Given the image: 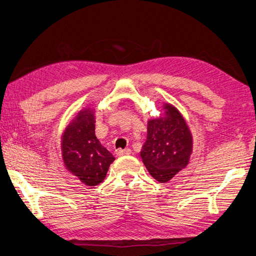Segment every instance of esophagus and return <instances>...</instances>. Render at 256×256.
<instances>
[{
    "label": "esophagus",
    "instance_id": "34e87169",
    "mask_svg": "<svg viewBox=\"0 0 256 256\" xmlns=\"http://www.w3.org/2000/svg\"><path fill=\"white\" fill-rule=\"evenodd\" d=\"M131 153L132 151L130 150V148H125V150H120H120L116 151V154L118 156H128V154H131Z\"/></svg>",
    "mask_w": 256,
    "mask_h": 256
}]
</instances>
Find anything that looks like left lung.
I'll use <instances>...</instances> for the list:
<instances>
[{
	"instance_id": "left-lung-1",
	"label": "left lung",
	"mask_w": 256,
	"mask_h": 256,
	"mask_svg": "<svg viewBox=\"0 0 256 256\" xmlns=\"http://www.w3.org/2000/svg\"><path fill=\"white\" fill-rule=\"evenodd\" d=\"M194 138L180 110L169 102L162 104V113L148 120L146 141L140 156L153 178L168 182L189 164Z\"/></svg>"
}]
</instances>
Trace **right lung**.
<instances>
[{
    "label": "right lung",
    "instance_id": "obj_1",
    "mask_svg": "<svg viewBox=\"0 0 256 256\" xmlns=\"http://www.w3.org/2000/svg\"><path fill=\"white\" fill-rule=\"evenodd\" d=\"M62 134V158L69 172L92 187L105 179L115 160L95 136V110L84 108L75 113Z\"/></svg>",
    "mask_w": 256,
    "mask_h": 256
}]
</instances>
